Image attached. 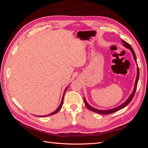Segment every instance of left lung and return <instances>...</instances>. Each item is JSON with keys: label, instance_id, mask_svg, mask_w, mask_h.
<instances>
[{"label": "left lung", "instance_id": "8db88e82", "mask_svg": "<svg viewBox=\"0 0 148 148\" xmlns=\"http://www.w3.org/2000/svg\"><path fill=\"white\" fill-rule=\"evenodd\" d=\"M122 42L123 43V46L125 47H126L127 48L130 49L132 53H133V57H134V59H135V60L136 61V55H135V52H134L133 48L131 47L130 44H128V42H127L126 41H125L124 40H122ZM139 74H140V71H139V68L138 67L137 68V76H136V82H135V88H134V89H133V91L132 92V95H130V96L128 97V99L125 101L123 104H122V105H120V106L117 107H115V108L114 109H110V110H98V109H96L95 108H93V107H92L91 106H89L88 103L86 102V100H85L84 99V104L85 105H86L87 108L90 110L92 112H96V113H97V114H102V115H107V114H112V113H114V112H117L120 109H122L123 108H124L125 107H126L130 102L132 101V100L133 99V98L134 97V95H135V92H136V88H137V84H138V79H139Z\"/></svg>", "mask_w": 148, "mask_h": 148}]
</instances>
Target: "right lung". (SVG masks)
<instances>
[{"mask_svg": "<svg viewBox=\"0 0 148 148\" xmlns=\"http://www.w3.org/2000/svg\"><path fill=\"white\" fill-rule=\"evenodd\" d=\"M67 88H68V86H67V87L65 88V91H64V95H63V97H62V101H61L60 104V106H59V107H58V108L56 109V110H55L54 112H52V113H51V114H49V115H44V116H38V117H47V116L52 115H53V114H55L57 113L58 112H59V110L61 109L62 107V105H63V102H64V95H65V92H66V91Z\"/></svg>", "mask_w": 148, "mask_h": 148, "instance_id": "1", "label": "right lung"}]
</instances>
